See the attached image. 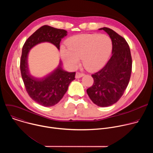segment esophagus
Wrapping results in <instances>:
<instances>
[{
	"label": "esophagus",
	"instance_id": "34e87169",
	"mask_svg": "<svg viewBox=\"0 0 153 153\" xmlns=\"http://www.w3.org/2000/svg\"><path fill=\"white\" fill-rule=\"evenodd\" d=\"M83 76H84V74H83V73H80V72H77L76 74V78L79 79V78L82 77Z\"/></svg>",
	"mask_w": 153,
	"mask_h": 153
}]
</instances>
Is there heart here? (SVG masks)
<instances>
[{"label":"heart","instance_id":"1","mask_svg":"<svg viewBox=\"0 0 153 153\" xmlns=\"http://www.w3.org/2000/svg\"><path fill=\"white\" fill-rule=\"evenodd\" d=\"M67 48L62 47L60 55L63 62L76 68L82 58L84 67L96 71L103 67L110 57L113 43L105 34H86L71 37L66 42Z\"/></svg>","mask_w":153,"mask_h":153}]
</instances>
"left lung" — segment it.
Instances as JSON below:
<instances>
[{"mask_svg": "<svg viewBox=\"0 0 153 153\" xmlns=\"http://www.w3.org/2000/svg\"><path fill=\"white\" fill-rule=\"evenodd\" d=\"M99 30L110 36L113 43L112 56L100 70L91 75L94 83L86 92L94 104L106 107L116 103L126 90L132 70V58L123 37L110 28Z\"/></svg>", "mask_w": 153, "mask_h": 153, "instance_id": "obj_1", "label": "left lung"}]
</instances>
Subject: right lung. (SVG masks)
<instances>
[{
	"label": "right lung",
	"mask_w": 153,
	"mask_h": 153,
	"mask_svg": "<svg viewBox=\"0 0 153 153\" xmlns=\"http://www.w3.org/2000/svg\"><path fill=\"white\" fill-rule=\"evenodd\" d=\"M67 31L48 25H43L36 31L25 42L22 48L20 68L26 90L30 97L43 106L57 104L67 91L70 83L75 79V72L69 73L62 69L60 61L58 67L42 78L30 74L28 56L29 51L42 42H49L60 50V43Z\"/></svg>",
	"instance_id": "right-lung-1"
}]
</instances>
